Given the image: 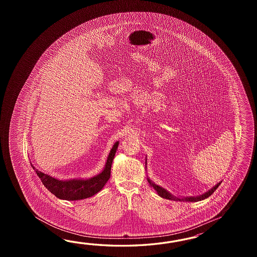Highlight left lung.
<instances>
[{
	"label": "left lung",
	"instance_id": "left-lung-1",
	"mask_svg": "<svg viewBox=\"0 0 257 257\" xmlns=\"http://www.w3.org/2000/svg\"><path fill=\"white\" fill-rule=\"evenodd\" d=\"M146 164H147V159H146ZM148 182L151 186H153V188L156 190V192L158 193L159 196L161 197H164L166 199H170V200H175V201H186V202H197V201H201L203 199L207 198V197L211 196L213 194L214 191L218 188L219 185L221 184V182L218 183L216 186H214L211 189H209L208 191L204 193L200 196H197V197H175L174 195H172L170 192L167 191L166 189H164V187L158 186L156 184H154L153 181L151 180L149 177H148Z\"/></svg>",
	"mask_w": 257,
	"mask_h": 257
}]
</instances>
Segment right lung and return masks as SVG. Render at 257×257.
<instances>
[{
	"mask_svg": "<svg viewBox=\"0 0 257 257\" xmlns=\"http://www.w3.org/2000/svg\"><path fill=\"white\" fill-rule=\"evenodd\" d=\"M118 142H115L111 149L103 171L98 175L89 179L59 180L36 169V167H34L32 164L31 166L33 167L36 174L39 175L46 188L58 198L63 200H81L83 198L93 197V195L98 193L109 179L111 166L115 157L116 149L118 147Z\"/></svg>",
	"mask_w": 257,
	"mask_h": 257,
	"instance_id": "1",
	"label": "right lung"
}]
</instances>
